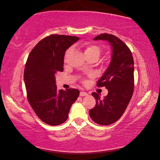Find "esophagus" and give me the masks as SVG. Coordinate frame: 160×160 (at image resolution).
Instances as JSON below:
<instances>
[{"instance_id":"1","label":"esophagus","mask_w":160,"mask_h":160,"mask_svg":"<svg viewBox=\"0 0 160 160\" xmlns=\"http://www.w3.org/2000/svg\"><path fill=\"white\" fill-rule=\"evenodd\" d=\"M88 94L85 92H80V96H81V97L88 96Z\"/></svg>"}]
</instances>
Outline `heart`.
Returning <instances> with one entry per match:
<instances>
[{
  "mask_svg": "<svg viewBox=\"0 0 160 160\" xmlns=\"http://www.w3.org/2000/svg\"><path fill=\"white\" fill-rule=\"evenodd\" d=\"M70 51H71V49H68L66 51V58L69 55ZM101 53L102 48L97 45H89L86 47L85 50V54L86 57H91V56H93V57H96L97 58H98L100 55H101Z\"/></svg>",
  "mask_w": 160,
  "mask_h": 160,
  "instance_id": "obj_1",
  "label": "heart"
}]
</instances>
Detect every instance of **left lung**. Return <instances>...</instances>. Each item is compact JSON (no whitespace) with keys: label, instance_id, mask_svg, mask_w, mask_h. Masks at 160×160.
Returning <instances> with one entry per match:
<instances>
[{"label":"left lung","instance_id":"8db88e82","mask_svg":"<svg viewBox=\"0 0 160 160\" xmlns=\"http://www.w3.org/2000/svg\"><path fill=\"white\" fill-rule=\"evenodd\" d=\"M94 40L107 41L112 48L110 63L97 83L98 87L104 86L109 92L102 99L96 92L92 94L97 103L90 110L92 120L107 126L121 117L131 101L134 90V61L129 48L114 35L101 34Z\"/></svg>","mask_w":160,"mask_h":160}]
</instances>
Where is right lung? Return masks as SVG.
<instances>
[{"instance_id": "1", "label": "right lung", "mask_w": 160, "mask_h": 160, "mask_svg": "<svg viewBox=\"0 0 160 160\" xmlns=\"http://www.w3.org/2000/svg\"><path fill=\"white\" fill-rule=\"evenodd\" d=\"M79 37L52 34L41 40L29 53L24 71L28 102L41 120L50 126L64 123L80 91L58 90L55 75L63 70L66 50Z\"/></svg>"}]
</instances>
